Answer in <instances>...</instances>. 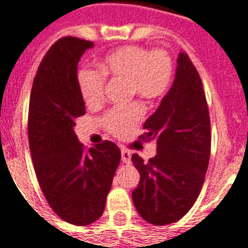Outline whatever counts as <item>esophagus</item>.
Masks as SVG:
<instances>
[{
    "label": "esophagus",
    "instance_id": "1",
    "mask_svg": "<svg viewBox=\"0 0 248 248\" xmlns=\"http://www.w3.org/2000/svg\"><path fill=\"white\" fill-rule=\"evenodd\" d=\"M121 159H122V162L126 163V164L131 163V153L128 152V150H126V149H122V150H121Z\"/></svg>",
    "mask_w": 248,
    "mask_h": 248
}]
</instances>
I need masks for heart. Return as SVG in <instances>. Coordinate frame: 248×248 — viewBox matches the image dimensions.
I'll return each instance as SVG.
<instances>
[{
	"label": "heart",
	"mask_w": 248,
	"mask_h": 248,
	"mask_svg": "<svg viewBox=\"0 0 248 248\" xmlns=\"http://www.w3.org/2000/svg\"><path fill=\"white\" fill-rule=\"evenodd\" d=\"M99 71L80 68L76 75L78 93L89 108L100 106L104 99L106 78L126 81L131 95L155 102L166 95L173 81L174 65L163 49L150 51L141 46H124L107 53L96 62ZM142 116L140 104L108 110L102 124L109 134L124 138L134 130Z\"/></svg>",
	"instance_id": "b5f03b06"
}]
</instances>
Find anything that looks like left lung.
Here are the masks:
<instances>
[{
  "label": "left lung",
  "instance_id": "1",
  "mask_svg": "<svg viewBox=\"0 0 248 248\" xmlns=\"http://www.w3.org/2000/svg\"><path fill=\"white\" fill-rule=\"evenodd\" d=\"M144 141L156 144V155L132 163L140 173L132 201L153 225L180 220L192 208L210 158V118L196 67L185 52L177 58L176 78L154 113L145 121Z\"/></svg>",
  "mask_w": 248,
  "mask_h": 248
}]
</instances>
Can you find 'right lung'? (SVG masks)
I'll use <instances>...</instances> for the list:
<instances>
[{
  "mask_svg": "<svg viewBox=\"0 0 248 248\" xmlns=\"http://www.w3.org/2000/svg\"><path fill=\"white\" fill-rule=\"evenodd\" d=\"M93 42L65 37L46 53L30 94L28 135L38 182L56 214L75 225L103 214L121 160L118 146L103 141L86 150L74 126L85 114L78 93V63Z\"/></svg>",
  "mask_w": 248,
  "mask_h": 248,
  "instance_id": "right-lung-1",
  "label": "right lung"
}]
</instances>
